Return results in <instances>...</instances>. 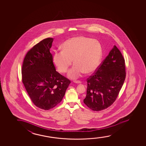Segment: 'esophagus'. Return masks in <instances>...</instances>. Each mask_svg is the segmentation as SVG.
Returning <instances> with one entry per match:
<instances>
[{"label":"esophagus","mask_w":146,"mask_h":146,"mask_svg":"<svg viewBox=\"0 0 146 146\" xmlns=\"http://www.w3.org/2000/svg\"><path fill=\"white\" fill-rule=\"evenodd\" d=\"M74 83H75L76 84H80V83H81V81H80L79 80L74 81Z\"/></svg>","instance_id":"esophagus-1"}]
</instances>
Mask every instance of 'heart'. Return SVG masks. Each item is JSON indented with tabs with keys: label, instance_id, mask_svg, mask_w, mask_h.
I'll list each match as a JSON object with an SVG mask.
<instances>
[{
	"label": "heart",
	"instance_id": "b5f03b06",
	"mask_svg": "<svg viewBox=\"0 0 146 146\" xmlns=\"http://www.w3.org/2000/svg\"><path fill=\"white\" fill-rule=\"evenodd\" d=\"M61 51H54L52 61L61 73H66L72 63L68 73L69 77L76 79L82 74L95 72L101 63L103 50L100 42L84 36L70 38L62 44Z\"/></svg>",
	"mask_w": 146,
	"mask_h": 146
}]
</instances>
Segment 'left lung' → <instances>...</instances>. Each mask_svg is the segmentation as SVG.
Wrapping results in <instances>:
<instances>
[{
  "mask_svg": "<svg viewBox=\"0 0 146 146\" xmlns=\"http://www.w3.org/2000/svg\"><path fill=\"white\" fill-rule=\"evenodd\" d=\"M126 76L125 59L115 45L96 71L87 79L85 104L95 111L111 106L118 97Z\"/></svg>",
  "mask_w": 146,
  "mask_h": 146,
  "instance_id": "1",
  "label": "left lung"
}]
</instances>
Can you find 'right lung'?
<instances>
[{
	"mask_svg": "<svg viewBox=\"0 0 146 146\" xmlns=\"http://www.w3.org/2000/svg\"><path fill=\"white\" fill-rule=\"evenodd\" d=\"M53 38L44 39L28 51L22 64V81L33 103L49 110L60 103L70 80L57 72L50 49Z\"/></svg>",
	"mask_w": 146,
	"mask_h": 146,
	"instance_id": "right-lung-1",
	"label": "right lung"
}]
</instances>
